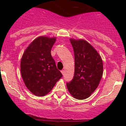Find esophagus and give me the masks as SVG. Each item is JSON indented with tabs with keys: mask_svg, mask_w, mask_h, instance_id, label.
<instances>
[{
	"mask_svg": "<svg viewBox=\"0 0 126 126\" xmlns=\"http://www.w3.org/2000/svg\"><path fill=\"white\" fill-rule=\"evenodd\" d=\"M61 72H62V74L64 75V70H62V71H61Z\"/></svg>",
	"mask_w": 126,
	"mask_h": 126,
	"instance_id": "esophagus-1",
	"label": "esophagus"
}]
</instances>
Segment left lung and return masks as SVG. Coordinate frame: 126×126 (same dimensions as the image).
<instances>
[{
	"label": "left lung",
	"mask_w": 126,
	"mask_h": 126,
	"mask_svg": "<svg viewBox=\"0 0 126 126\" xmlns=\"http://www.w3.org/2000/svg\"><path fill=\"white\" fill-rule=\"evenodd\" d=\"M74 52L75 69L73 79L66 86L75 99H85L98 87L103 74L101 55L85 39L70 38Z\"/></svg>",
	"instance_id": "obj_1"
}]
</instances>
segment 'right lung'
Returning <instances> with one entry per match:
<instances>
[{"mask_svg":"<svg viewBox=\"0 0 126 126\" xmlns=\"http://www.w3.org/2000/svg\"><path fill=\"white\" fill-rule=\"evenodd\" d=\"M56 37L40 36L26 48L21 60V73L25 86L35 96L47 94L62 77L51 55Z\"/></svg>","mask_w":126,"mask_h":126,"instance_id":"obj_1","label":"right lung"}]
</instances>
